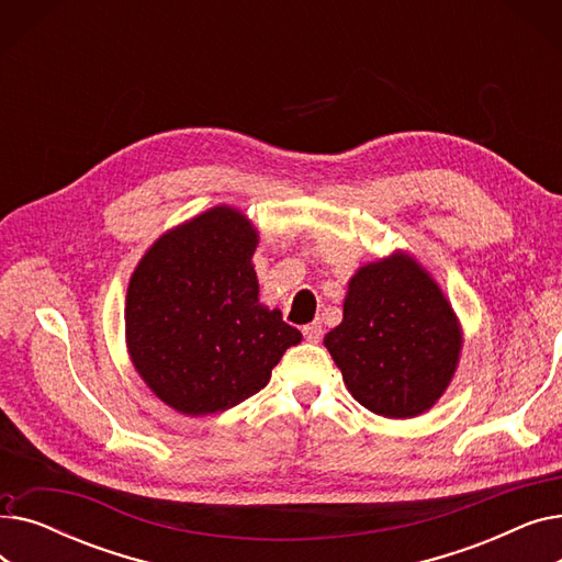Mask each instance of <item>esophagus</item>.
I'll return each instance as SVG.
<instances>
[{
  "label": "esophagus",
  "instance_id": "1",
  "mask_svg": "<svg viewBox=\"0 0 562 562\" xmlns=\"http://www.w3.org/2000/svg\"><path fill=\"white\" fill-rule=\"evenodd\" d=\"M303 337L307 341H312V344H318L321 337H323V326H321V323H310V326H305L303 328Z\"/></svg>",
  "mask_w": 562,
  "mask_h": 562
}]
</instances>
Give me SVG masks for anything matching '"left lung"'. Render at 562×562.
I'll list each match as a JSON object with an SVG mask.
<instances>
[{"label": "left lung", "instance_id": "8db88e82", "mask_svg": "<svg viewBox=\"0 0 562 562\" xmlns=\"http://www.w3.org/2000/svg\"><path fill=\"white\" fill-rule=\"evenodd\" d=\"M323 344L352 398L380 417L409 419L447 392L462 333L428 271L396 252L350 278L344 321Z\"/></svg>", "mask_w": 562, "mask_h": 562}]
</instances>
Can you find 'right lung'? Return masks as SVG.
Masks as SVG:
<instances>
[{
  "label": "right lung",
  "instance_id": "right-lung-1",
  "mask_svg": "<svg viewBox=\"0 0 562 562\" xmlns=\"http://www.w3.org/2000/svg\"><path fill=\"white\" fill-rule=\"evenodd\" d=\"M252 223L214 206L166 232L132 273L125 305L130 358L166 405L200 417L266 387L303 335L259 303Z\"/></svg>",
  "mask_w": 562,
  "mask_h": 562
}]
</instances>
